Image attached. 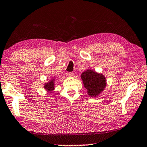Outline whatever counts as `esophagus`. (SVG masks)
I'll use <instances>...</instances> for the list:
<instances>
[{"label":"esophagus","mask_w":147,"mask_h":147,"mask_svg":"<svg viewBox=\"0 0 147 147\" xmlns=\"http://www.w3.org/2000/svg\"><path fill=\"white\" fill-rule=\"evenodd\" d=\"M66 75L67 76H69V77H71V76H73L74 73H72V72H67Z\"/></svg>","instance_id":"obj_1"}]
</instances>
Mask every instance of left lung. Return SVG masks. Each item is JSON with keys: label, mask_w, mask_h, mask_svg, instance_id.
I'll return each instance as SVG.
<instances>
[{"label": "left lung", "mask_w": 147, "mask_h": 147, "mask_svg": "<svg viewBox=\"0 0 147 147\" xmlns=\"http://www.w3.org/2000/svg\"><path fill=\"white\" fill-rule=\"evenodd\" d=\"M83 84L91 97H96L101 94L107 86L106 78L102 74L88 69L81 74Z\"/></svg>", "instance_id": "8db88e82"}]
</instances>
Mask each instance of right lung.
I'll return each instance as SVG.
<instances>
[{"instance_id":"1","label":"right lung","mask_w":147,"mask_h":147,"mask_svg":"<svg viewBox=\"0 0 147 147\" xmlns=\"http://www.w3.org/2000/svg\"><path fill=\"white\" fill-rule=\"evenodd\" d=\"M54 81H55V78H52L50 81H49L48 82L46 83L44 86V88H45V90L46 91H48V92H52L53 90H54Z\"/></svg>"}]
</instances>
